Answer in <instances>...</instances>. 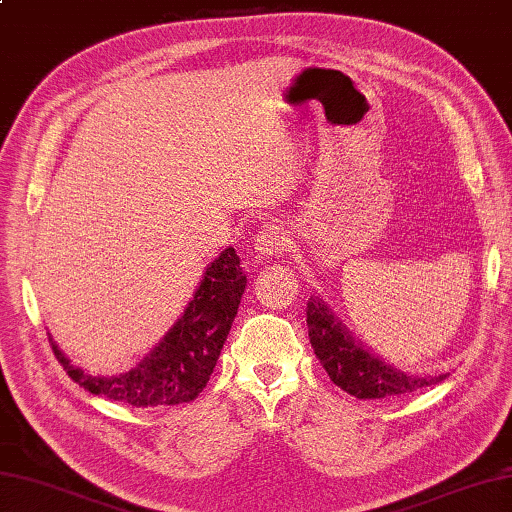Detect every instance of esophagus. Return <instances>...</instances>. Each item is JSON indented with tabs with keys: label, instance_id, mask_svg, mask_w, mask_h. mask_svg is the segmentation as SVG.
I'll return each instance as SVG.
<instances>
[{
	"label": "esophagus",
	"instance_id": "34e87169",
	"mask_svg": "<svg viewBox=\"0 0 512 512\" xmlns=\"http://www.w3.org/2000/svg\"><path fill=\"white\" fill-rule=\"evenodd\" d=\"M288 244H290V239H288V231L284 226L266 224L255 239V250L264 257H277V255H284Z\"/></svg>",
	"mask_w": 512,
	"mask_h": 512
}]
</instances>
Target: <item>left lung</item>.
<instances>
[{"instance_id": "1", "label": "left lung", "mask_w": 512, "mask_h": 512, "mask_svg": "<svg viewBox=\"0 0 512 512\" xmlns=\"http://www.w3.org/2000/svg\"><path fill=\"white\" fill-rule=\"evenodd\" d=\"M308 332L314 354L325 367L334 385L356 398H394L422 387L436 385L442 376H407L391 365L378 361L352 341L343 325L321 299L308 301Z\"/></svg>"}]
</instances>
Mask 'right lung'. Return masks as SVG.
<instances>
[{
    "instance_id": "1",
    "label": "right lung",
    "mask_w": 512,
    "mask_h": 512,
    "mask_svg": "<svg viewBox=\"0 0 512 512\" xmlns=\"http://www.w3.org/2000/svg\"><path fill=\"white\" fill-rule=\"evenodd\" d=\"M244 288L246 275L239 266L235 248H226L206 268L200 288L195 290L193 301L178 323L156 350L127 374L112 378L85 376L83 369L70 365L54 343L52 352L74 383L96 396L132 407L180 405L193 400L209 383L226 336L231 332Z\"/></svg>"
}]
</instances>
